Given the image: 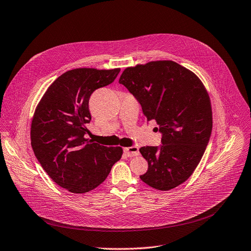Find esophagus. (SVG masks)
I'll return each instance as SVG.
<instances>
[{
  "mask_svg": "<svg viewBox=\"0 0 251 251\" xmlns=\"http://www.w3.org/2000/svg\"><path fill=\"white\" fill-rule=\"evenodd\" d=\"M124 151L127 157H137L140 155V151H139V148L136 146H132V147H127L124 149Z\"/></svg>",
  "mask_w": 251,
  "mask_h": 251,
  "instance_id": "esophagus-1",
  "label": "esophagus"
}]
</instances>
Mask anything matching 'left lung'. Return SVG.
<instances>
[{
  "instance_id": "8db88e82",
  "label": "left lung",
  "mask_w": 251,
  "mask_h": 251,
  "mask_svg": "<svg viewBox=\"0 0 251 251\" xmlns=\"http://www.w3.org/2000/svg\"><path fill=\"white\" fill-rule=\"evenodd\" d=\"M119 82L162 132L160 148L140 149L149 165L141 180L161 191L183 184L200 163L212 131V108L204 84L194 72L171 60L127 67Z\"/></svg>"
}]
</instances>
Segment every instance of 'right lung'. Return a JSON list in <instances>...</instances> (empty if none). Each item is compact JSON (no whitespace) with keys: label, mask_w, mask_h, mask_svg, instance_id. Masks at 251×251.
I'll use <instances>...</instances> for the list:
<instances>
[{"label":"right lung","mask_w":251,"mask_h":251,"mask_svg":"<svg viewBox=\"0 0 251 251\" xmlns=\"http://www.w3.org/2000/svg\"><path fill=\"white\" fill-rule=\"evenodd\" d=\"M120 68H75L60 75L38 103L31 124V146L48 176L60 187L83 194L100 185L123 155L85 138L92 92L113 82Z\"/></svg>","instance_id":"add662e5"}]
</instances>
